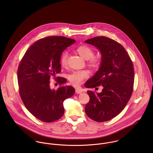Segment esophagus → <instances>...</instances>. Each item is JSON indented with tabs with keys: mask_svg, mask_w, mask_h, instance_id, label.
I'll return each mask as SVG.
<instances>
[{
	"mask_svg": "<svg viewBox=\"0 0 153 153\" xmlns=\"http://www.w3.org/2000/svg\"><path fill=\"white\" fill-rule=\"evenodd\" d=\"M83 92V91H82V89H81V88H76L75 89V92L76 93V94H81L82 92Z\"/></svg>",
	"mask_w": 153,
	"mask_h": 153,
	"instance_id": "1",
	"label": "esophagus"
}]
</instances>
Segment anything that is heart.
Masks as SVG:
<instances>
[{
    "mask_svg": "<svg viewBox=\"0 0 153 153\" xmlns=\"http://www.w3.org/2000/svg\"><path fill=\"white\" fill-rule=\"evenodd\" d=\"M75 52L85 60H87L88 66L94 70H98L100 68L102 61L101 58L95 56L94 51L87 45H81L75 49ZM68 54L66 52L62 53L60 57V64L63 68L67 66V59ZM88 72L85 70L74 71L68 76L70 83L76 87L81 84L84 80L87 78Z\"/></svg>",
    "mask_w": 153,
    "mask_h": 153,
    "instance_id": "obj_1",
    "label": "heart"
}]
</instances>
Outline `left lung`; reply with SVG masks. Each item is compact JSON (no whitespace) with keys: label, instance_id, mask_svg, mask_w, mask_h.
<instances>
[{"label":"left lung","instance_id":"obj_1","mask_svg":"<svg viewBox=\"0 0 153 153\" xmlns=\"http://www.w3.org/2000/svg\"><path fill=\"white\" fill-rule=\"evenodd\" d=\"M96 46L102 55L99 70L85 84L88 88H103L102 92L87 91L89 101L85 111L97 122L109 121L118 115L131 98L134 82V66L125 48L105 36H97L85 42Z\"/></svg>","mask_w":153,"mask_h":153}]
</instances>
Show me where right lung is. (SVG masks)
<instances>
[{"label": "right lung", "instance_id": "right-lung-1", "mask_svg": "<svg viewBox=\"0 0 153 153\" xmlns=\"http://www.w3.org/2000/svg\"><path fill=\"white\" fill-rule=\"evenodd\" d=\"M75 40L64 36L42 38L26 51L18 69L19 92L27 109L45 123L59 120L64 114L63 102L71 97L75 89L65 85L66 79L55 77L61 71L60 57ZM51 76L60 84L56 90L50 88Z\"/></svg>", "mask_w": 153, "mask_h": 153}]
</instances>
